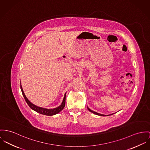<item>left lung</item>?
<instances>
[{"mask_svg":"<svg viewBox=\"0 0 150 150\" xmlns=\"http://www.w3.org/2000/svg\"><path fill=\"white\" fill-rule=\"evenodd\" d=\"M87 108H88V110L90 111V112H92L93 114H95V115H99V116H109L111 115H112V114H110V115H103V114H99V113H98V112H95V111H92L91 110V109H90L88 107H87Z\"/></svg>","mask_w":150,"mask_h":150,"instance_id":"1","label":"left lung"}]
</instances>
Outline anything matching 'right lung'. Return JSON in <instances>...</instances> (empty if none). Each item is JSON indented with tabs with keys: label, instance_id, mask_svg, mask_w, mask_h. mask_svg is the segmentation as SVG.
<instances>
[{
	"label": "right lung",
	"instance_id": "1",
	"mask_svg": "<svg viewBox=\"0 0 150 150\" xmlns=\"http://www.w3.org/2000/svg\"><path fill=\"white\" fill-rule=\"evenodd\" d=\"M21 91L22 92V94H23V97L26 102V103H27V104L29 105V107L32 109L33 110L39 113V114H41L42 115H45L47 116H52L54 115H56L58 114L59 112H60L64 107L65 106V103H66V92L64 94V98L63 99V101L62 102L61 104L58 106V107H56L55 108H52V109H47V108H43V107H39V106H37L36 105H35L33 103H32L26 97V96L25 95L24 91H23V88H22V85H21Z\"/></svg>",
	"mask_w": 150,
	"mask_h": 150
}]
</instances>
